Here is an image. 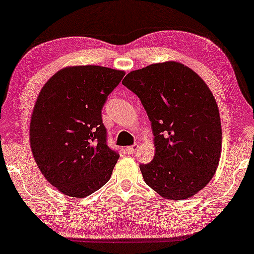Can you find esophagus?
I'll return each instance as SVG.
<instances>
[{
  "mask_svg": "<svg viewBox=\"0 0 254 254\" xmlns=\"http://www.w3.org/2000/svg\"><path fill=\"white\" fill-rule=\"evenodd\" d=\"M137 148H138V145H137V144H134V145H132V146H128V147H127V153L131 154V155L135 154V153H136V150H137Z\"/></svg>",
  "mask_w": 254,
  "mask_h": 254,
  "instance_id": "esophagus-1",
  "label": "esophagus"
}]
</instances>
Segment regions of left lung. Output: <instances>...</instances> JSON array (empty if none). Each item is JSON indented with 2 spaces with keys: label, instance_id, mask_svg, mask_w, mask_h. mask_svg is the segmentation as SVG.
I'll return each mask as SVG.
<instances>
[{
  "label": "left lung",
  "instance_id": "obj_1",
  "mask_svg": "<svg viewBox=\"0 0 254 254\" xmlns=\"http://www.w3.org/2000/svg\"><path fill=\"white\" fill-rule=\"evenodd\" d=\"M122 84L142 101L152 124L155 156L139 169L164 198L183 201L212 180L222 154V123L213 93L176 61L131 71Z\"/></svg>",
  "mask_w": 254,
  "mask_h": 254
}]
</instances>
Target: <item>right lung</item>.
<instances>
[{
    "label": "right lung",
    "instance_id": "add662e5",
    "mask_svg": "<svg viewBox=\"0 0 254 254\" xmlns=\"http://www.w3.org/2000/svg\"><path fill=\"white\" fill-rule=\"evenodd\" d=\"M126 72L99 65L61 68L35 102L29 143L38 168L51 186L86 197L109 181L119 154L108 147L101 109Z\"/></svg>",
    "mask_w": 254,
    "mask_h": 254
}]
</instances>
